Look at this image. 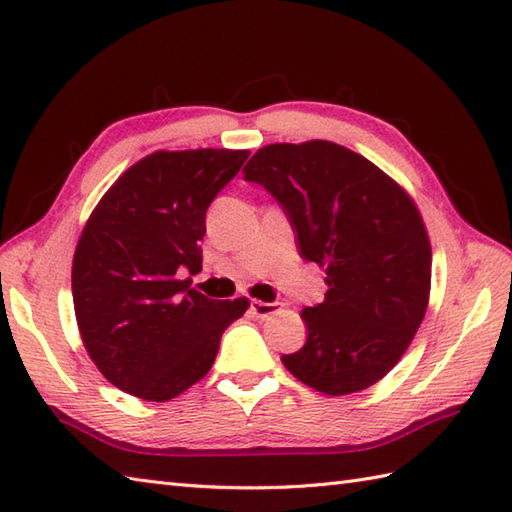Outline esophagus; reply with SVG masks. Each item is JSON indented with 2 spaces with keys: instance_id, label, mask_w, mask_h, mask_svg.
Wrapping results in <instances>:
<instances>
[{
  "instance_id": "1",
  "label": "esophagus",
  "mask_w": 512,
  "mask_h": 512,
  "mask_svg": "<svg viewBox=\"0 0 512 512\" xmlns=\"http://www.w3.org/2000/svg\"><path fill=\"white\" fill-rule=\"evenodd\" d=\"M250 312H253L257 319H268L277 312V303H266V301L253 299V301H250Z\"/></svg>"
}]
</instances>
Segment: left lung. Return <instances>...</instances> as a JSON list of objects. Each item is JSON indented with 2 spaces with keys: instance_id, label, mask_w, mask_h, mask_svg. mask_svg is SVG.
<instances>
[{
  "instance_id": "left-lung-1",
  "label": "left lung",
  "mask_w": 512,
  "mask_h": 512,
  "mask_svg": "<svg viewBox=\"0 0 512 512\" xmlns=\"http://www.w3.org/2000/svg\"><path fill=\"white\" fill-rule=\"evenodd\" d=\"M244 178L264 184L325 268L323 303L303 308L308 341L281 356L325 396L376 385L407 352L431 292V242L416 202L383 169L330 140L266 145Z\"/></svg>"
}]
</instances>
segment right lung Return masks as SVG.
Wrapping results in <instances>:
<instances>
[{
  "label": "right lung",
  "instance_id": "add662e5",
  "mask_svg": "<svg viewBox=\"0 0 512 512\" xmlns=\"http://www.w3.org/2000/svg\"><path fill=\"white\" fill-rule=\"evenodd\" d=\"M248 149H158L105 191L72 259L79 334L118 389L165 402L209 374L224 330L248 299H209L191 279L202 268L206 209Z\"/></svg>",
  "mask_w": 512,
  "mask_h": 512
}]
</instances>
